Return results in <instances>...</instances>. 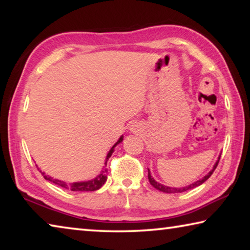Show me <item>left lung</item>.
I'll use <instances>...</instances> for the list:
<instances>
[{
	"label": "left lung",
	"instance_id": "left-lung-1",
	"mask_svg": "<svg viewBox=\"0 0 250 250\" xmlns=\"http://www.w3.org/2000/svg\"><path fill=\"white\" fill-rule=\"evenodd\" d=\"M219 159H221V155H219L218 161L216 162V164H215V166H214V168H213V170H211V171L208 173V174L205 175L204 177H203L202 180L194 182L193 184L188 185V186H185V188H168V186H164V185H162V184H160V183H158V182H156V181H154L153 177L151 176V174H150V171H149V174H147V177H149V182H150V184H151L152 186H153L154 188L159 189V191H161V192H164V193H182V192L188 191V189H192V188H196V186H200L201 184L204 183V182H205L206 180H208V179H209V176H210L211 174H213V172L215 171V168L217 167V166H218V162H219Z\"/></svg>",
	"mask_w": 250,
	"mask_h": 250
}]
</instances>
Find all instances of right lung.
<instances>
[{"mask_svg":"<svg viewBox=\"0 0 250 250\" xmlns=\"http://www.w3.org/2000/svg\"><path fill=\"white\" fill-rule=\"evenodd\" d=\"M122 141V137L119 139V141H118L115 146L111 147V150L109 151V153L107 155V160L111 156L113 149H115V146L117 145H119V143ZM107 175H108V168L105 167L104 170L101 172V174L98 175L96 177V179L91 180V181H88V182H79V183H69V184H66L65 182L62 181H59V180H52L50 177L47 176H44L46 180L48 181H52L53 183L57 184L59 186H62V188H69L70 191H74V192H90V191H97V189H99L101 186L104 184V182L107 181Z\"/></svg>","mask_w":250,"mask_h":250,"instance_id":"right-lung-1","label":"right lung"}]
</instances>
